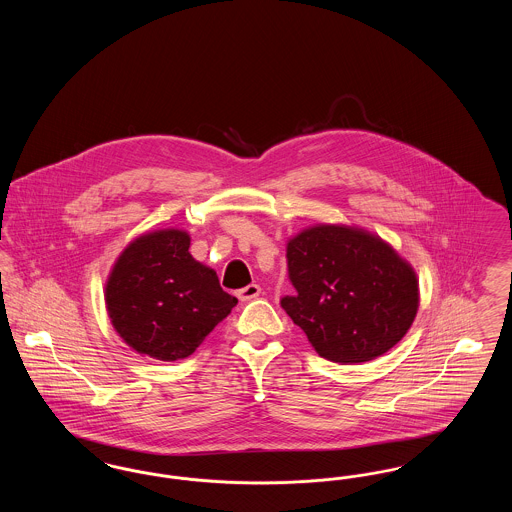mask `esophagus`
<instances>
[{
	"instance_id": "1",
	"label": "esophagus",
	"mask_w": 512,
	"mask_h": 512,
	"mask_svg": "<svg viewBox=\"0 0 512 512\" xmlns=\"http://www.w3.org/2000/svg\"><path fill=\"white\" fill-rule=\"evenodd\" d=\"M236 295H238V299L242 303H247V301H253V299H257L261 295V288H259V284H249V286H245L242 290H238Z\"/></svg>"
}]
</instances>
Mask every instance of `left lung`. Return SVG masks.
Here are the masks:
<instances>
[{
	"mask_svg": "<svg viewBox=\"0 0 512 512\" xmlns=\"http://www.w3.org/2000/svg\"><path fill=\"white\" fill-rule=\"evenodd\" d=\"M295 295L280 305L320 357L372 361L407 334L418 311L414 268L380 236L345 224H317L286 247Z\"/></svg>",
	"mask_w": 512,
	"mask_h": 512,
	"instance_id": "obj_1",
	"label": "left lung"
}]
</instances>
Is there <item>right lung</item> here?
Masks as SVG:
<instances>
[{
	"instance_id": "obj_1",
	"label": "right lung",
	"mask_w": 512,
	"mask_h": 512,
	"mask_svg": "<svg viewBox=\"0 0 512 512\" xmlns=\"http://www.w3.org/2000/svg\"><path fill=\"white\" fill-rule=\"evenodd\" d=\"M190 234L147 232L124 247L105 284V305L126 345L157 361L186 359L238 299L190 255Z\"/></svg>"
}]
</instances>
